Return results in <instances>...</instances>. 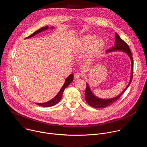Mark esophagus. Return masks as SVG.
Returning <instances> with one entry per match:
<instances>
[{
	"instance_id": "34e87169",
	"label": "esophagus",
	"mask_w": 147,
	"mask_h": 147,
	"mask_svg": "<svg viewBox=\"0 0 147 147\" xmlns=\"http://www.w3.org/2000/svg\"><path fill=\"white\" fill-rule=\"evenodd\" d=\"M82 74L81 72L77 71V72H76V73H74V78H75L78 79V78H80V77L82 76Z\"/></svg>"
}]
</instances>
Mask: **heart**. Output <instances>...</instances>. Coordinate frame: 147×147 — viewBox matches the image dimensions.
Returning <instances> with one entry per match:
<instances>
[{
  "label": "heart",
  "mask_w": 147,
  "mask_h": 147,
  "mask_svg": "<svg viewBox=\"0 0 147 147\" xmlns=\"http://www.w3.org/2000/svg\"><path fill=\"white\" fill-rule=\"evenodd\" d=\"M95 39V36L91 35H86L81 38L78 45V50L82 51L89 47L86 51V55L88 57H92L97 55L102 49L104 42L102 39Z\"/></svg>",
  "instance_id": "heart-1"
}]
</instances>
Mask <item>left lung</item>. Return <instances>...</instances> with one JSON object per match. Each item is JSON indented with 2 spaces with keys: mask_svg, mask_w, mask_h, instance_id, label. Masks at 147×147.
Segmentation results:
<instances>
[{
  "mask_svg": "<svg viewBox=\"0 0 147 147\" xmlns=\"http://www.w3.org/2000/svg\"><path fill=\"white\" fill-rule=\"evenodd\" d=\"M115 39H116V42L115 44V47L112 48L111 49L107 51V52H112V51H123L124 52L127 53L129 56L130 57L131 61V78L129 84L126 87L123 92L117 96L116 97L111 98V99H100L99 98H97L91 92L90 88L88 86V84L87 83V87L85 92V98L87 102V103L90 105L91 107L95 108H103L108 107L110 105L114 103L115 101H116L120 96L124 92V91L127 89L129 86L131 82L132 78H133V67H134V63H133V59L131 55V52L130 51V49L126 42L121 39L120 37L119 36V35L115 32Z\"/></svg>",
  "mask_w": 147,
  "mask_h": 147,
  "instance_id": "1",
  "label": "left lung"
}]
</instances>
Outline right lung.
Returning a JSON list of instances; mask_svg holds the SVG:
<instances>
[{"label":"right lung","mask_w":147,"mask_h":147,"mask_svg":"<svg viewBox=\"0 0 147 147\" xmlns=\"http://www.w3.org/2000/svg\"><path fill=\"white\" fill-rule=\"evenodd\" d=\"M48 28V26H45V27H42L40 28H39V30H36V31H35L32 34H31V35L27 36V38H26V39L27 38H29L30 37H32V36H34V35H35L36 34L42 32V31H44V30H46ZM52 28H53V27H52ZM73 74H71L66 79V81H65V82L64 84V85L63 86V87H61V88L60 89V91L58 92V94L56 95V96H55L53 99H52L51 100L49 101H48L47 102H45V103H35L36 105H38L39 106H40V107H52V106H54L56 104H57L61 99V97H62V95H63V91H65V88L70 84L73 81Z\"/></svg>","instance_id":"obj_1"}]
</instances>
